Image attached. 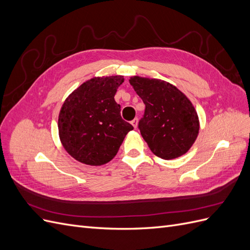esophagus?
Listing matches in <instances>:
<instances>
[{"label":"esophagus","instance_id":"obj_1","mask_svg":"<svg viewBox=\"0 0 250 250\" xmlns=\"http://www.w3.org/2000/svg\"><path fill=\"white\" fill-rule=\"evenodd\" d=\"M138 122H139V120L135 118V119H133L132 121H131V125L134 127V128H137L138 127Z\"/></svg>","mask_w":250,"mask_h":250}]
</instances>
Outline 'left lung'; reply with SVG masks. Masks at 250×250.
I'll list each match as a JSON object with an SVG mask.
<instances>
[{"label":"left lung","instance_id":"8db88e82","mask_svg":"<svg viewBox=\"0 0 250 250\" xmlns=\"http://www.w3.org/2000/svg\"><path fill=\"white\" fill-rule=\"evenodd\" d=\"M129 82L146 106L139 129L150 150L163 160L187 153L199 132L192 102L176 86L161 79L133 76Z\"/></svg>","mask_w":250,"mask_h":250}]
</instances>
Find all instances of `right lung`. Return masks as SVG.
Returning <instances> with one entry per match:
<instances>
[{"label": "right lung", "instance_id": "obj_1", "mask_svg": "<svg viewBox=\"0 0 250 250\" xmlns=\"http://www.w3.org/2000/svg\"><path fill=\"white\" fill-rule=\"evenodd\" d=\"M123 76L94 77L66 98L58 117L59 138L75 160L89 166L110 162L133 129L115 101Z\"/></svg>", "mask_w": 250, "mask_h": 250}]
</instances>
